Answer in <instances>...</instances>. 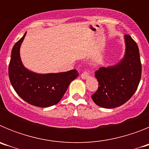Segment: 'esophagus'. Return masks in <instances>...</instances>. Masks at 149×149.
Returning <instances> with one entry per match:
<instances>
[{"label":"esophagus","instance_id":"1","mask_svg":"<svg viewBox=\"0 0 149 149\" xmlns=\"http://www.w3.org/2000/svg\"><path fill=\"white\" fill-rule=\"evenodd\" d=\"M89 71H84V72H83L82 74H81V77H82L83 79H86V78H88V77H89Z\"/></svg>","mask_w":149,"mask_h":149}]
</instances>
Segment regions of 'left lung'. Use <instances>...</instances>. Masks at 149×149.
<instances>
[{
  "mask_svg": "<svg viewBox=\"0 0 149 149\" xmlns=\"http://www.w3.org/2000/svg\"><path fill=\"white\" fill-rule=\"evenodd\" d=\"M125 54L118 64L95 71L98 89L92 98L98 106L115 108L127 102L135 93L141 79L142 65L136 42L125 35Z\"/></svg>",
  "mask_w": 149,
  "mask_h": 149,
  "instance_id": "obj_1",
  "label": "left lung"
}]
</instances>
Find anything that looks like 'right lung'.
I'll return each mask as SVG.
<instances>
[{"label": "right lung", "mask_w": 149, "mask_h": 149, "mask_svg": "<svg viewBox=\"0 0 149 149\" xmlns=\"http://www.w3.org/2000/svg\"><path fill=\"white\" fill-rule=\"evenodd\" d=\"M25 35L26 33L12 49L9 64V77L12 86L17 94L30 104L40 107L56 104L79 73L76 69L45 74L29 71L22 64L19 53Z\"/></svg>", "instance_id": "1"}]
</instances>
